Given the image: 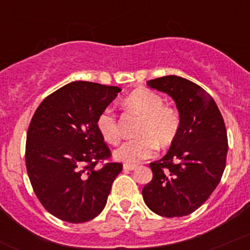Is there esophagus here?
Here are the masks:
<instances>
[{"mask_svg":"<svg viewBox=\"0 0 250 250\" xmlns=\"http://www.w3.org/2000/svg\"><path fill=\"white\" fill-rule=\"evenodd\" d=\"M137 168V165L133 164H124V169L125 171H133V169Z\"/></svg>","mask_w":250,"mask_h":250,"instance_id":"esophagus-1","label":"esophagus"}]
</instances>
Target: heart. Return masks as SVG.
Listing matches in <instances>:
<instances>
[{
	"label": "heart",
	"mask_w": 250,
	"mask_h": 250,
	"mask_svg": "<svg viewBox=\"0 0 250 250\" xmlns=\"http://www.w3.org/2000/svg\"><path fill=\"white\" fill-rule=\"evenodd\" d=\"M128 110L142 115L135 140L126 141L114 151V158L126 164H137L155 154L158 146H171L181 127V115L174 107L164 104L163 96L146 87H137L125 97ZM102 140L115 146L120 140L119 123L112 109L106 108L96 120Z\"/></svg>",
	"instance_id": "obj_1"
}]
</instances>
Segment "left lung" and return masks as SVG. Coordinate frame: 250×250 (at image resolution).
Masks as SVG:
<instances>
[{"mask_svg": "<svg viewBox=\"0 0 250 250\" xmlns=\"http://www.w3.org/2000/svg\"><path fill=\"white\" fill-rule=\"evenodd\" d=\"M176 102L181 127L161 160L149 164L153 179L142 190L146 205L166 218L191 214L219 184L228 155V133L214 100L178 76L146 82Z\"/></svg>", "mask_w": 250, "mask_h": 250, "instance_id": "left-lung-1", "label": "left lung"}]
</instances>
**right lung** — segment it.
Segmentation results:
<instances>
[{"mask_svg": "<svg viewBox=\"0 0 250 250\" xmlns=\"http://www.w3.org/2000/svg\"><path fill=\"white\" fill-rule=\"evenodd\" d=\"M122 89L72 82L45 97L27 130V174L36 196L50 214L67 223L94 219L106 206L120 163H99L110 150L96 126L97 117Z\"/></svg>", "mask_w": 250, "mask_h": 250, "instance_id": "1", "label": "right lung"}]
</instances>
